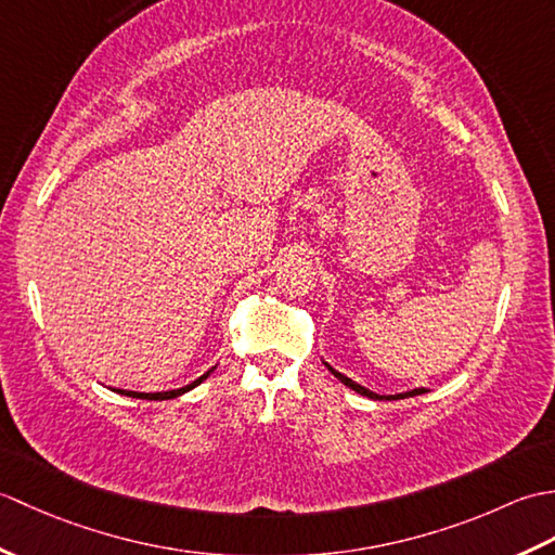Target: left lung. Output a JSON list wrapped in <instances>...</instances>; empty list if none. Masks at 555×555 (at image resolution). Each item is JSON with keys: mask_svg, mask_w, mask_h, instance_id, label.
<instances>
[{"mask_svg": "<svg viewBox=\"0 0 555 555\" xmlns=\"http://www.w3.org/2000/svg\"><path fill=\"white\" fill-rule=\"evenodd\" d=\"M326 367H328V364H326ZM328 372H332L338 382H344L348 388H352V391H356V393H360V396H367V398H372V400H400V398L422 396L424 391H427V388H412V391H405V393H396V396H379V393L370 391V388H364V386L356 384V382H352V379H348V376H344V374H340V372H336L334 367H328Z\"/></svg>", "mask_w": 555, "mask_h": 555, "instance_id": "left-lung-1", "label": "left lung"}]
</instances>
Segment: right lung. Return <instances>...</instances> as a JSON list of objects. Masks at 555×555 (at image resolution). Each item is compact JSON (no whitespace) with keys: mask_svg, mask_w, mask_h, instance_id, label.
<instances>
[{"mask_svg":"<svg viewBox=\"0 0 555 555\" xmlns=\"http://www.w3.org/2000/svg\"><path fill=\"white\" fill-rule=\"evenodd\" d=\"M211 372H215V367H211L209 372H205V374L199 376V379H195L193 384H188V386H183V388H173V391H162V393H138V391H124V388H112V391L121 393V396H128V398H143V400H171V398H179V396H183L185 391H191V388H195L197 384H203Z\"/></svg>","mask_w":555,"mask_h":555,"instance_id":"add662e5","label":"right lung"}]
</instances>
